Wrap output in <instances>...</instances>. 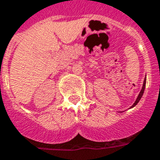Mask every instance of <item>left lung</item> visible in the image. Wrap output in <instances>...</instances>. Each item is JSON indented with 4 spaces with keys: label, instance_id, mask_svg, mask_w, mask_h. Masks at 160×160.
Listing matches in <instances>:
<instances>
[{
    "label": "left lung",
    "instance_id": "1",
    "mask_svg": "<svg viewBox=\"0 0 160 160\" xmlns=\"http://www.w3.org/2000/svg\"><path fill=\"white\" fill-rule=\"evenodd\" d=\"M145 85H146V77H145L144 80H143V85H142V90H141V91H140V93H139V95H138V96L137 100L135 101V102H134V104L132 105V107H135V106H136V105H137L138 103V102H139V101H140V99L142 98V95H143V91H144V89H145Z\"/></svg>",
    "mask_w": 160,
    "mask_h": 160
}]
</instances>
